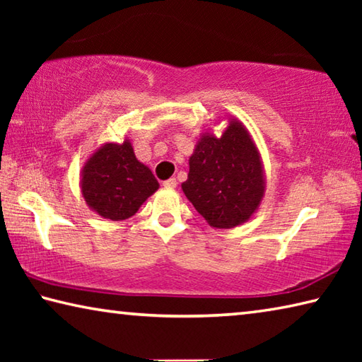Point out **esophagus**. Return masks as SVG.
<instances>
[{
  "label": "esophagus",
  "instance_id": "esophagus-1",
  "mask_svg": "<svg viewBox=\"0 0 362 362\" xmlns=\"http://www.w3.org/2000/svg\"><path fill=\"white\" fill-rule=\"evenodd\" d=\"M163 185L166 187V188H175L177 187V180L175 179H168V180L163 182Z\"/></svg>",
  "mask_w": 362,
  "mask_h": 362
}]
</instances>
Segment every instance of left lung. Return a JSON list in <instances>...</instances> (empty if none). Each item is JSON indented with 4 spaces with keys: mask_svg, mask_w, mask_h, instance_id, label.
Segmentation results:
<instances>
[{
    "mask_svg": "<svg viewBox=\"0 0 362 362\" xmlns=\"http://www.w3.org/2000/svg\"><path fill=\"white\" fill-rule=\"evenodd\" d=\"M182 189L214 228L246 223L265 196V169L247 127L228 118L222 136L203 132L188 159Z\"/></svg>",
    "mask_w": 362,
    "mask_h": 362,
    "instance_id": "left-lung-1",
    "label": "left lung"
}]
</instances>
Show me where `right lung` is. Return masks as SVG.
<instances>
[{
  "mask_svg": "<svg viewBox=\"0 0 362 362\" xmlns=\"http://www.w3.org/2000/svg\"><path fill=\"white\" fill-rule=\"evenodd\" d=\"M79 188L90 211L119 222L132 217L159 183L150 168L140 163L129 139L122 144L107 142L86 159Z\"/></svg>",
  "mask_w": 362,
  "mask_h": 362,
  "instance_id": "add662e5",
  "label": "right lung"
}]
</instances>
